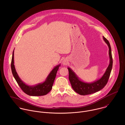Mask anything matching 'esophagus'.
I'll list each match as a JSON object with an SVG mask.
<instances>
[{"instance_id":"obj_1","label":"esophagus","mask_w":125,"mask_h":125,"mask_svg":"<svg viewBox=\"0 0 125 125\" xmlns=\"http://www.w3.org/2000/svg\"><path fill=\"white\" fill-rule=\"evenodd\" d=\"M67 63H68V62H67V61L66 60H64L63 61H62V64H63V65H67Z\"/></svg>"}]
</instances>
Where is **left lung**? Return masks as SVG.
Here are the masks:
<instances>
[{
	"instance_id": "8db88e82",
	"label": "left lung",
	"mask_w": 125,
	"mask_h": 125,
	"mask_svg": "<svg viewBox=\"0 0 125 125\" xmlns=\"http://www.w3.org/2000/svg\"><path fill=\"white\" fill-rule=\"evenodd\" d=\"M103 39L109 48L110 62L104 73L101 78L91 83L83 82L79 78L76 73L70 68L68 67L69 79L71 83L72 87L76 93L81 95H89L100 91L103 89L107 83L112 69L113 58L110 43L104 36H103Z\"/></svg>"
}]
</instances>
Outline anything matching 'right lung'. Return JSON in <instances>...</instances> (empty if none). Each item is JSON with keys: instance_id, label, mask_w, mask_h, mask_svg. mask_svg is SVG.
Masks as SVG:
<instances>
[{"instance_id": "add662e5", "label": "right lung", "mask_w": 125, "mask_h": 125, "mask_svg": "<svg viewBox=\"0 0 125 125\" xmlns=\"http://www.w3.org/2000/svg\"><path fill=\"white\" fill-rule=\"evenodd\" d=\"M14 50L11 59V69L12 74L21 89L25 93L29 96H39L47 94L52 89L57 72L61 64H60L54 67L44 82L39 83L34 86H29L26 85L21 79L16 72L14 64Z\"/></svg>"}]
</instances>
